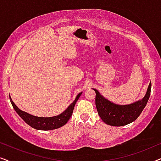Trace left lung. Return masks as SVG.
Returning <instances> with one entry per match:
<instances>
[{
	"label": "left lung",
	"instance_id": "obj_1",
	"mask_svg": "<svg viewBox=\"0 0 161 161\" xmlns=\"http://www.w3.org/2000/svg\"><path fill=\"white\" fill-rule=\"evenodd\" d=\"M93 89L96 93V108L102 120L108 125L120 127L134 122L142 114L150 96L151 83L142 100L128 105L115 104L104 97L97 90Z\"/></svg>",
	"mask_w": 161,
	"mask_h": 161
}]
</instances>
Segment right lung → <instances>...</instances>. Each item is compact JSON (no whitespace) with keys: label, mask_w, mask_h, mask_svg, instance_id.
<instances>
[{"label":"right lung","mask_w":161,"mask_h":161,"mask_svg":"<svg viewBox=\"0 0 161 161\" xmlns=\"http://www.w3.org/2000/svg\"><path fill=\"white\" fill-rule=\"evenodd\" d=\"M81 94L82 92L79 93L76 96L75 100L67 108L65 111H64L62 113L58 115L51 116V117H40V116L31 115V114L19 109L13 102L10 96L9 99L15 111L28 125H30L33 128L40 130H50L59 128L67 124L68 120L71 117L72 112H73L75 105L80 97Z\"/></svg>","instance_id":"obj_1"}]
</instances>
